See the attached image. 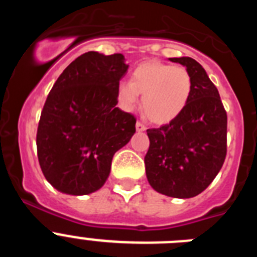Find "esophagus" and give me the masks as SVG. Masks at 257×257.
Returning <instances> with one entry per match:
<instances>
[{
  "instance_id": "1",
  "label": "esophagus",
  "mask_w": 257,
  "mask_h": 257,
  "mask_svg": "<svg viewBox=\"0 0 257 257\" xmlns=\"http://www.w3.org/2000/svg\"><path fill=\"white\" fill-rule=\"evenodd\" d=\"M147 130V127L142 123V122H136V131H139V133H143V131Z\"/></svg>"
}]
</instances>
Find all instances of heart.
<instances>
[{
    "mask_svg": "<svg viewBox=\"0 0 257 257\" xmlns=\"http://www.w3.org/2000/svg\"><path fill=\"white\" fill-rule=\"evenodd\" d=\"M143 95V109L154 123H169L183 113L192 94V78L185 68L160 61H144L131 73L130 82L117 86V101L133 112Z\"/></svg>",
    "mask_w": 257,
    "mask_h": 257,
    "instance_id": "obj_1",
    "label": "heart"
}]
</instances>
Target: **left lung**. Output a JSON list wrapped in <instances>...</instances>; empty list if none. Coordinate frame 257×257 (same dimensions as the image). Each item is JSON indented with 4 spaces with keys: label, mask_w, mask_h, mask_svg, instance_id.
<instances>
[{
    "label": "left lung",
    "mask_w": 257,
    "mask_h": 257,
    "mask_svg": "<svg viewBox=\"0 0 257 257\" xmlns=\"http://www.w3.org/2000/svg\"><path fill=\"white\" fill-rule=\"evenodd\" d=\"M192 78L189 101L178 118L147 130L145 172L156 192L174 198L198 196L216 178L226 156V112L216 86L194 59L170 58Z\"/></svg>",
    "instance_id": "1"
}]
</instances>
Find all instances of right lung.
I'll return each instance as SVG.
<instances>
[{"instance_id":"add662e5","label":"right lung","mask_w":257,"mask_h":257,"mask_svg":"<svg viewBox=\"0 0 257 257\" xmlns=\"http://www.w3.org/2000/svg\"><path fill=\"white\" fill-rule=\"evenodd\" d=\"M127 69L122 54L88 51L52 86L38 123L37 156L45 178L59 192L85 196L100 189L114 153L135 134V117L115 106Z\"/></svg>"}]
</instances>
